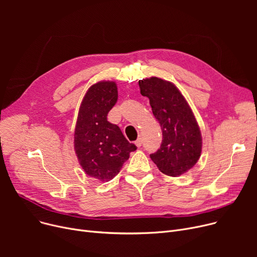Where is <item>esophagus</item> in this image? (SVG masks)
I'll use <instances>...</instances> for the list:
<instances>
[{
  "label": "esophagus",
  "mask_w": 257,
  "mask_h": 257,
  "mask_svg": "<svg viewBox=\"0 0 257 257\" xmlns=\"http://www.w3.org/2000/svg\"><path fill=\"white\" fill-rule=\"evenodd\" d=\"M142 144H143V140H142V138H139V139L136 141V145H137L138 147H141Z\"/></svg>",
  "instance_id": "esophagus-1"
}]
</instances>
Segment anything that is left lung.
Here are the masks:
<instances>
[{
    "mask_svg": "<svg viewBox=\"0 0 257 257\" xmlns=\"http://www.w3.org/2000/svg\"><path fill=\"white\" fill-rule=\"evenodd\" d=\"M141 93L149 98L163 131L159 149L150 155L160 172L177 177L192 169L201 155L202 137L190 105L170 81L157 77L140 80Z\"/></svg>",
    "mask_w": 257,
    "mask_h": 257,
    "instance_id": "8db88e82",
    "label": "left lung"
}]
</instances>
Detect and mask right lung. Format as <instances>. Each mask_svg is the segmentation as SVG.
Listing matches in <instances>:
<instances>
[{
  "label": "right lung",
  "instance_id": "right-lung-1",
  "mask_svg": "<svg viewBox=\"0 0 257 257\" xmlns=\"http://www.w3.org/2000/svg\"><path fill=\"white\" fill-rule=\"evenodd\" d=\"M117 101L112 81L91 85L81 102L75 128L74 148L80 166L88 176L101 181L114 178L137 146L129 143L118 126L107 120Z\"/></svg>",
  "mask_w": 257,
  "mask_h": 257
}]
</instances>
